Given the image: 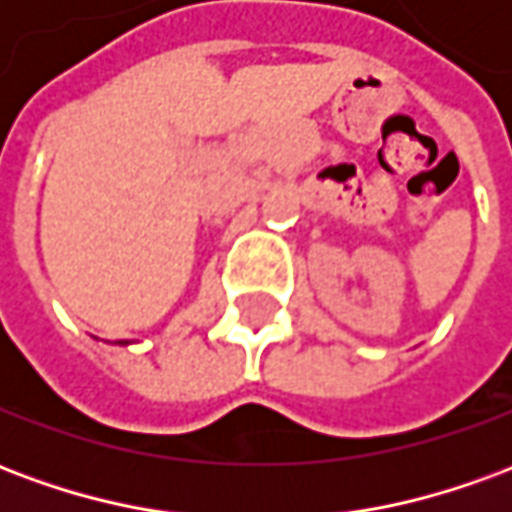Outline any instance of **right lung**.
<instances>
[{"instance_id": "add662e5", "label": "right lung", "mask_w": 512, "mask_h": 512, "mask_svg": "<svg viewBox=\"0 0 512 512\" xmlns=\"http://www.w3.org/2000/svg\"><path fill=\"white\" fill-rule=\"evenodd\" d=\"M120 345H126V343H120Z\"/></svg>"}]
</instances>
